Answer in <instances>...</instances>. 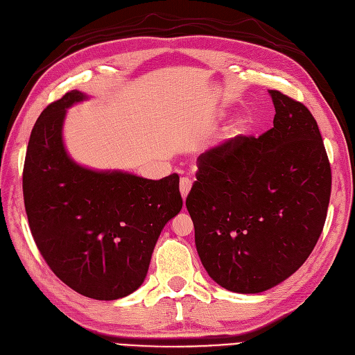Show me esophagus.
<instances>
[{"label":"esophagus","mask_w":355,"mask_h":355,"mask_svg":"<svg viewBox=\"0 0 355 355\" xmlns=\"http://www.w3.org/2000/svg\"><path fill=\"white\" fill-rule=\"evenodd\" d=\"M190 189H191V180L187 178V177H182L180 180V193H181L182 199H184V200L187 198V194L190 193Z\"/></svg>","instance_id":"34e87169"}]
</instances>
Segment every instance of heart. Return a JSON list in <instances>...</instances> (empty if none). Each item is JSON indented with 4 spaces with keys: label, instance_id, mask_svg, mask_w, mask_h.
Segmentation results:
<instances>
[{
    "label": "heart",
    "instance_id": "heart-1",
    "mask_svg": "<svg viewBox=\"0 0 355 355\" xmlns=\"http://www.w3.org/2000/svg\"><path fill=\"white\" fill-rule=\"evenodd\" d=\"M247 130V123L243 120V118H235L232 120L225 128H224V133H222V139L231 141L234 139H237L240 136H243Z\"/></svg>",
    "mask_w": 355,
    "mask_h": 355
}]
</instances>
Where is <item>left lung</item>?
<instances>
[{"label":"left lung","mask_w":355,"mask_h":355,"mask_svg":"<svg viewBox=\"0 0 355 355\" xmlns=\"http://www.w3.org/2000/svg\"><path fill=\"white\" fill-rule=\"evenodd\" d=\"M273 127L199 156L186 206L202 265L218 285L257 294L298 270L316 245L331 198V165L310 111L268 90Z\"/></svg>","instance_id":"1"}]
</instances>
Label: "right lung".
Returning <instances> with one entry per match:
<instances>
[{
    "label": "right lung",
    "mask_w": 355,
    "mask_h": 355,
    "mask_svg": "<svg viewBox=\"0 0 355 355\" xmlns=\"http://www.w3.org/2000/svg\"><path fill=\"white\" fill-rule=\"evenodd\" d=\"M87 99L71 90L39 115L23 196L33 240L52 272L78 294L111 301L143 284L155 244L182 199L177 174L155 181L73 159L64 143L65 115Z\"/></svg>",
    "instance_id": "1"
}]
</instances>
